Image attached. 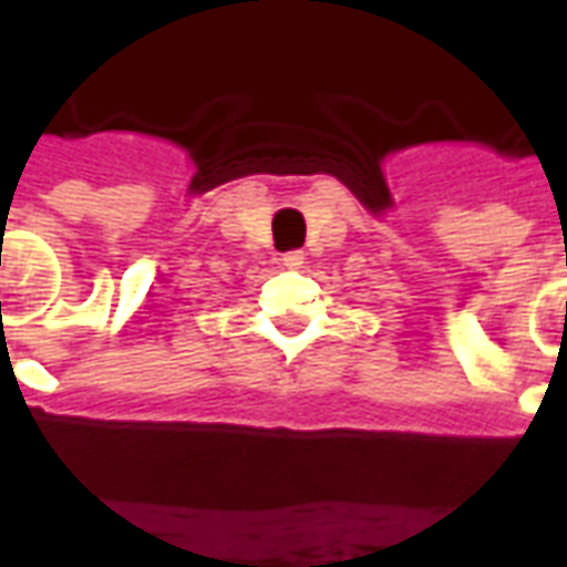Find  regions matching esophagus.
Segmentation results:
<instances>
[{
    "label": "esophagus",
    "mask_w": 567,
    "mask_h": 567,
    "mask_svg": "<svg viewBox=\"0 0 567 567\" xmlns=\"http://www.w3.org/2000/svg\"><path fill=\"white\" fill-rule=\"evenodd\" d=\"M287 268H301L305 266V250H289V254H284V259H280Z\"/></svg>",
    "instance_id": "34e87169"
}]
</instances>
